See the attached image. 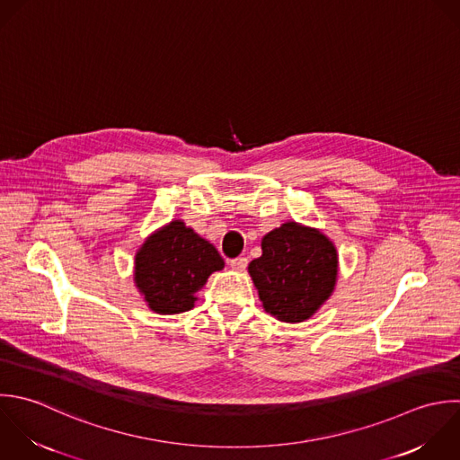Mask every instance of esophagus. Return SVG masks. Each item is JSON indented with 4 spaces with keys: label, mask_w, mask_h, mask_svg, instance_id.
Listing matches in <instances>:
<instances>
[{
    "label": "esophagus",
    "mask_w": 460,
    "mask_h": 460,
    "mask_svg": "<svg viewBox=\"0 0 460 460\" xmlns=\"http://www.w3.org/2000/svg\"><path fill=\"white\" fill-rule=\"evenodd\" d=\"M247 263H249V260H247L245 256H238V258H234V260L229 261V265H231L233 270H245V269H247Z\"/></svg>",
    "instance_id": "obj_1"
}]
</instances>
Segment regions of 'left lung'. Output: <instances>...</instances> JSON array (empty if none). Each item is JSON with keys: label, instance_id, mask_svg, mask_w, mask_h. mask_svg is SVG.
I'll return each instance as SVG.
<instances>
[{"label": "left lung", "instance_id": "1", "mask_svg": "<svg viewBox=\"0 0 460 460\" xmlns=\"http://www.w3.org/2000/svg\"><path fill=\"white\" fill-rule=\"evenodd\" d=\"M261 251L249 263V274L263 308L283 323L312 317L337 281L333 243L317 229L288 222L261 240Z\"/></svg>", "mask_w": 460, "mask_h": 460}]
</instances>
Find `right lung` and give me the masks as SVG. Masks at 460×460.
Segmentation results:
<instances>
[{"label": "right lung", "instance_id": "obj_1", "mask_svg": "<svg viewBox=\"0 0 460 460\" xmlns=\"http://www.w3.org/2000/svg\"><path fill=\"white\" fill-rule=\"evenodd\" d=\"M222 269L218 251L175 220L152 234L136 254V285L154 312L181 314L193 308L195 292Z\"/></svg>", "mask_w": 460, "mask_h": 460}]
</instances>
